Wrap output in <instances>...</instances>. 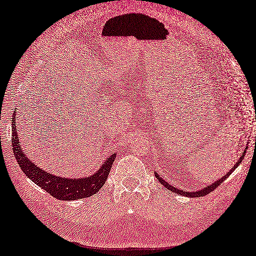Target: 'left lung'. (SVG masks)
<instances>
[{"mask_svg":"<svg viewBox=\"0 0 256 256\" xmlns=\"http://www.w3.org/2000/svg\"><path fill=\"white\" fill-rule=\"evenodd\" d=\"M247 146H246V148L244 150V152H242V156H240V158L238 160V162H236V164L232 168V170L230 172H228L226 173V175H224L222 178H220V180H217V182H215L214 184H212L211 186H208L206 188H202V190H200V191H195V192H184V191H182V190H178V188H176L175 186H170L168 182H166V180H164V179L160 177L157 173H155V176L157 177V179L158 180L162 182V184H164L168 190H171V191H173L174 193H178V194H180V195H184V196H188V197H200V196H204V195H206V194H209L210 192H212V191H214L215 188L218 186L224 179L226 178V177H229L230 175H231V173L234 171V170L238 168L240 164H242V159H244V156L246 155V152H247Z\"/></svg>","mask_w":256,"mask_h":256,"instance_id":"obj_1","label":"left lung"}]
</instances>
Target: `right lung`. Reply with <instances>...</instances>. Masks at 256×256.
Segmentation results:
<instances>
[{
	"label": "right lung",
	"instance_id": "right-lung-1",
	"mask_svg": "<svg viewBox=\"0 0 256 256\" xmlns=\"http://www.w3.org/2000/svg\"><path fill=\"white\" fill-rule=\"evenodd\" d=\"M16 114L14 112L12 120V144L14 154L22 171L36 186L42 188L56 200H74L96 194L106 184L116 154L110 156L98 172L86 178H62L46 173L42 168H38L32 160L25 156L24 152H22V148H20L21 142L18 141V132L16 130Z\"/></svg>",
	"mask_w": 256,
	"mask_h": 256
}]
</instances>
